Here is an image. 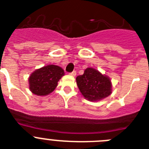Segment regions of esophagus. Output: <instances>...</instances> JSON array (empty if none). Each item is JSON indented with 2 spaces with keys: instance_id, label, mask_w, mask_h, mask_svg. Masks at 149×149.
<instances>
[{
  "instance_id": "34e87169",
  "label": "esophagus",
  "mask_w": 149,
  "mask_h": 149,
  "mask_svg": "<svg viewBox=\"0 0 149 149\" xmlns=\"http://www.w3.org/2000/svg\"><path fill=\"white\" fill-rule=\"evenodd\" d=\"M70 74H71V75H72V76H75V75H76V72H75V71H74V72H71Z\"/></svg>"
}]
</instances>
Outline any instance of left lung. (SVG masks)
<instances>
[{"mask_svg": "<svg viewBox=\"0 0 149 149\" xmlns=\"http://www.w3.org/2000/svg\"><path fill=\"white\" fill-rule=\"evenodd\" d=\"M76 81L84 98L90 101L104 99L112 93L110 79L95 68H86L84 74L76 77Z\"/></svg>", "mask_w": 149, "mask_h": 149, "instance_id": "obj_1", "label": "left lung"}]
</instances>
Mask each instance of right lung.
Returning <instances> with one entry per match:
<instances>
[{"mask_svg":"<svg viewBox=\"0 0 149 149\" xmlns=\"http://www.w3.org/2000/svg\"><path fill=\"white\" fill-rule=\"evenodd\" d=\"M64 74L63 68L56 65H45L36 69L29 77L30 90L36 95H48L54 90Z\"/></svg>","mask_w":149,"mask_h":149,"instance_id":"obj_1","label":"right lung"}]
</instances>
